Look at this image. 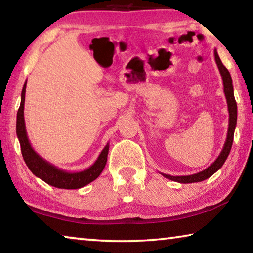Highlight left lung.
I'll use <instances>...</instances> for the list:
<instances>
[{"label": "left lung", "instance_id": "left-lung-1", "mask_svg": "<svg viewBox=\"0 0 253 253\" xmlns=\"http://www.w3.org/2000/svg\"><path fill=\"white\" fill-rule=\"evenodd\" d=\"M214 58H215L216 66L219 68V71L222 77V80H223V91L226 98V104H228V110H229V128H228V134H226V140L224 143V146L222 148L220 155L214 161L211 165L209 166L208 169L196 174L192 175H186V176H172V175L161 173L163 176L172 179L174 182L178 183H195V182H202L204 179L209 178L210 176L219 170L222 165L224 164L226 158H228L231 147H232L233 143V136H234V129L235 126H237V117H238V108H237V101L234 99V93H233V85H232V78H231V75L229 70L223 66L221 59L217 54L216 50H214Z\"/></svg>", "mask_w": 253, "mask_h": 253}]
</instances>
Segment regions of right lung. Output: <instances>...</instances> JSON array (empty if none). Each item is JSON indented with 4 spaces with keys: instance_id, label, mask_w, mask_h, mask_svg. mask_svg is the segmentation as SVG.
I'll return each mask as SVG.
<instances>
[{
    "instance_id": "1",
    "label": "right lung",
    "mask_w": 253,
    "mask_h": 253,
    "mask_svg": "<svg viewBox=\"0 0 253 253\" xmlns=\"http://www.w3.org/2000/svg\"><path fill=\"white\" fill-rule=\"evenodd\" d=\"M25 88H27V81L23 84L20 108L18 110V115H16V135H18L21 145L23 160L25 164L28 165L29 169L37 177L41 178L42 181H44L49 185L58 188H66V190H77V188L84 187L92 181H95L105 169L109 151V144L106 145L105 148L99 154V156H98L97 161L93 163L90 168L80 170V172H67V170L59 169L48 161H45L44 158H42L39 154L34 151L27 135L24 123Z\"/></svg>"
}]
</instances>
